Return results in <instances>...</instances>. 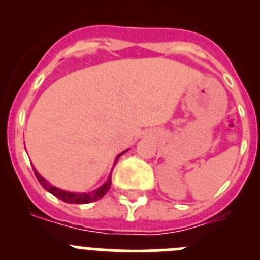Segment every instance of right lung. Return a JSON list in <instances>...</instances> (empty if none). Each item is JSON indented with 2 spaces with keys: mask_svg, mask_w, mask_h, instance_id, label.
Instances as JSON below:
<instances>
[{
  "mask_svg": "<svg viewBox=\"0 0 260 260\" xmlns=\"http://www.w3.org/2000/svg\"><path fill=\"white\" fill-rule=\"evenodd\" d=\"M126 152V151H125ZM125 152H122L121 155H123ZM119 155V156H121ZM118 157L116 158V162L118 161ZM116 162H114V165H116ZM34 172H35V176L36 178H38V181L40 182V185L44 187L47 191H49L50 194H53L54 197H57L58 199H61V201H63L65 203H71V204H86V203H91V202H96L99 201V199H102L103 197H104L105 194L108 192V190L110 189V185H112V180L107 181V182L104 183V185L102 186V187H99L98 190H95V191L92 192H83V194H74V192H68V191H63V190H59L57 189V187H54V186H52L50 183H48L47 181L43 178V177L40 176V174L36 172V169L34 168Z\"/></svg>",
  "mask_w": 260,
  "mask_h": 260,
  "instance_id": "obj_1",
  "label": "right lung"
}]
</instances>
